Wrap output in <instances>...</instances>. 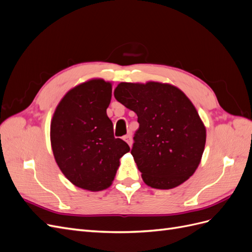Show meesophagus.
Here are the masks:
<instances>
[{"mask_svg":"<svg viewBox=\"0 0 252 252\" xmlns=\"http://www.w3.org/2000/svg\"><path fill=\"white\" fill-rule=\"evenodd\" d=\"M124 141H126V143L129 145V146L131 147V145H132V138H131V134L129 133V134H126V135H124Z\"/></svg>","mask_w":252,"mask_h":252,"instance_id":"obj_1","label":"esophagus"}]
</instances>
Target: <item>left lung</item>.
Returning <instances> with one entry per match:
<instances>
[{"instance_id": "1", "label": "left lung", "mask_w": 252, "mask_h": 252, "mask_svg": "<svg viewBox=\"0 0 252 252\" xmlns=\"http://www.w3.org/2000/svg\"><path fill=\"white\" fill-rule=\"evenodd\" d=\"M114 97L138 116L131 155L143 181L170 189L191 177L201 162L206 129L184 93L158 82L120 83Z\"/></svg>"}]
</instances>
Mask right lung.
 Returning a JSON list of instances; mask_svg holds the SVG:
<instances>
[{"mask_svg": "<svg viewBox=\"0 0 252 252\" xmlns=\"http://www.w3.org/2000/svg\"><path fill=\"white\" fill-rule=\"evenodd\" d=\"M111 84L90 80L65 94L53 114L50 140L56 162L72 184L90 191L108 188L130 150L113 135L106 109L111 100Z\"/></svg>", "mask_w": 252, "mask_h": 252, "instance_id": "1", "label": "right lung"}]
</instances>
